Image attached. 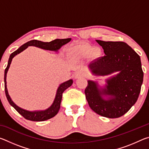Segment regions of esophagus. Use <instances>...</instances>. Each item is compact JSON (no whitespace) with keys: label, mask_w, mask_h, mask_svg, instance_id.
<instances>
[{"label":"esophagus","mask_w":149,"mask_h":149,"mask_svg":"<svg viewBox=\"0 0 149 149\" xmlns=\"http://www.w3.org/2000/svg\"><path fill=\"white\" fill-rule=\"evenodd\" d=\"M85 77V74L81 71L77 72L75 74V79H78V78Z\"/></svg>","instance_id":"esophagus-1"}]
</instances>
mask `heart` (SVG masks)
Wrapping results in <instances>:
<instances>
[{
  "mask_svg": "<svg viewBox=\"0 0 149 149\" xmlns=\"http://www.w3.org/2000/svg\"><path fill=\"white\" fill-rule=\"evenodd\" d=\"M93 47L87 44H79L70 47L68 50V56L71 58L73 57H85L91 53L92 51ZM97 52V50H95Z\"/></svg>",
  "mask_w": 149,
  "mask_h": 149,
  "instance_id": "heart-1",
  "label": "heart"
}]
</instances>
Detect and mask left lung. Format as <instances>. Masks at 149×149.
<instances>
[{
    "instance_id": "left-lung-1",
    "label": "left lung",
    "mask_w": 149,
    "mask_h": 149,
    "mask_svg": "<svg viewBox=\"0 0 149 149\" xmlns=\"http://www.w3.org/2000/svg\"><path fill=\"white\" fill-rule=\"evenodd\" d=\"M96 41L102 47L105 56L91 63L92 74L104 76L119 73L106 80L104 88L99 87L97 82L88 80L85 97L97 114L108 118H119L130 110L139 95L143 81L140 56L124 42Z\"/></svg>"
}]
</instances>
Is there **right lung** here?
Returning a JSON list of instances; mask_svg holds the SVG:
<instances>
[{
  "instance_id": "obj_1",
  "label": "right lung",
  "mask_w": 149,
  "mask_h": 149,
  "mask_svg": "<svg viewBox=\"0 0 149 149\" xmlns=\"http://www.w3.org/2000/svg\"><path fill=\"white\" fill-rule=\"evenodd\" d=\"M72 39H55L54 41H52L50 42H42L41 41H37V40H31L27 42L26 43L24 44L22 46L20 47L18 49H17L16 51L10 54V56L8 65H7L6 68L5 69L4 71V90H5V94H6V98L8 99V101L9 102L10 104L12 107H13L17 112L19 114H21L24 118L26 120L34 121V122H42V121L47 120L50 118H53L57 114L60 108V103H61L62 98V93H64V91L70 87L73 84V80L70 79L64 83H62V84L60 85L56 91V95L55 97V99L52 104L50 107L47 108V110H39V111H33V112H31V111H28L26 110H24L23 108H19V107L15 104V103L12 101L10 97L8 95V90H7L6 87V74L8 72V70L9 69L10 65L11 62L12 58L17 55V54L20 53V52L23 51L26 49H27L29 46H34L39 48H41L42 49L45 50H52V51L57 52L60 48H61L63 45L71 41Z\"/></svg>"
}]
</instances>
